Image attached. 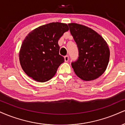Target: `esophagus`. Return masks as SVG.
I'll list each match as a JSON object with an SVG mask.
<instances>
[{"label": "esophagus", "instance_id": "1", "mask_svg": "<svg viewBox=\"0 0 125 125\" xmlns=\"http://www.w3.org/2000/svg\"><path fill=\"white\" fill-rule=\"evenodd\" d=\"M64 61H65L66 62H67L69 61V56H67V55H66V56H64Z\"/></svg>", "mask_w": 125, "mask_h": 125}]
</instances>
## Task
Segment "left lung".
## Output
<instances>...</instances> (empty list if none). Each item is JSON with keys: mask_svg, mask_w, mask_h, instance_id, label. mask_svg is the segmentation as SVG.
<instances>
[{"mask_svg": "<svg viewBox=\"0 0 125 125\" xmlns=\"http://www.w3.org/2000/svg\"><path fill=\"white\" fill-rule=\"evenodd\" d=\"M77 43L79 56L72 63L74 73L83 80H94L104 73L108 66L110 51L105 40L98 33L85 25L68 24Z\"/></svg>", "mask_w": 125, "mask_h": 125, "instance_id": "obj_1", "label": "left lung"}]
</instances>
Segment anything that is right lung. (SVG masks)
Instances as JSON below:
<instances>
[{"mask_svg": "<svg viewBox=\"0 0 125 125\" xmlns=\"http://www.w3.org/2000/svg\"><path fill=\"white\" fill-rule=\"evenodd\" d=\"M68 30L66 24L51 22L33 30L25 37L19 52V60L28 76L42 83L55 76L64 60L59 55L58 41Z\"/></svg>", "mask_w": 125, "mask_h": 125, "instance_id": "obj_1", "label": "right lung"}]
</instances>
